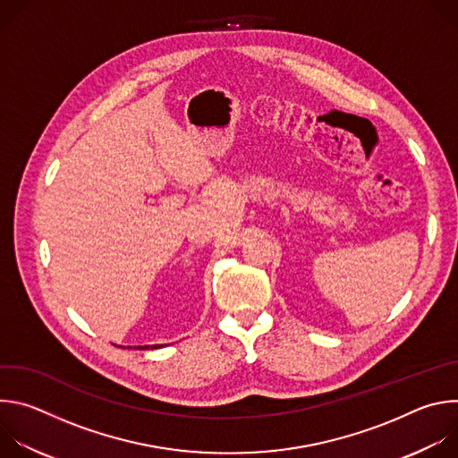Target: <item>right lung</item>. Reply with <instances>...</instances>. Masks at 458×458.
Listing matches in <instances>:
<instances>
[{"mask_svg": "<svg viewBox=\"0 0 458 458\" xmlns=\"http://www.w3.org/2000/svg\"><path fill=\"white\" fill-rule=\"evenodd\" d=\"M163 344H154V346H138V350H148V348H152V350H156V348H161Z\"/></svg>", "mask_w": 458, "mask_h": 458, "instance_id": "obj_1", "label": "right lung"}]
</instances>
